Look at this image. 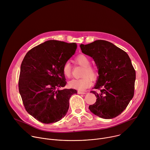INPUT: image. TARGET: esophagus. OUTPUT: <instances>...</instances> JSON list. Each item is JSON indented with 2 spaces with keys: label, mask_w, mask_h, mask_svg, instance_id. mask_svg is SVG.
Wrapping results in <instances>:
<instances>
[{
  "label": "esophagus",
  "mask_w": 150,
  "mask_h": 150,
  "mask_svg": "<svg viewBox=\"0 0 150 150\" xmlns=\"http://www.w3.org/2000/svg\"><path fill=\"white\" fill-rule=\"evenodd\" d=\"M78 93L79 94H86V93H85V92L81 91H78Z\"/></svg>",
  "instance_id": "obj_1"
}]
</instances>
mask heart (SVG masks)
<instances>
[{
	"label": "heart",
	"mask_w": 150,
	"mask_h": 150,
	"mask_svg": "<svg viewBox=\"0 0 150 150\" xmlns=\"http://www.w3.org/2000/svg\"><path fill=\"white\" fill-rule=\"evenodd\" d=\"M75 62L78 65L83 67L81 76L79 79H73L69 81L68 85L70 88L83 91L88 88L91 84V79H96L97 78V72L96 70L91 67V61L88 57L84 54H80L76 57ZM62 72L65 77L69 78L72 74V67L69 62L67 61L63 64L62 67Z\"/></svg>",
	"instance_id": "heart-1"
}]
</instances>
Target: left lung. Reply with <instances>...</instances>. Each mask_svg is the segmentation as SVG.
Returning <instances> with one entry per match:
<instances>
[{
	"label": "left lung",
	"instance_id": "obj_1",
	"mask_svg": "<svg viewBox=\"0 0 150 150\" xmlns=\"http://www.w3.org/2000/svg\"><path fill=\"white\" fill-rule=\"evenodd\" d=\"M82 52L93 57L98 69V78L92 91L97 97L89 109L103 119L121 114L134 95L135 71L128 54L110 42L96 40L81 45Z\"/></svg>",
	"mask_w": 150,
	"mask_h": 150
}]
</instances>
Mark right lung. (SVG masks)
Returning <instances> with one entry per match:
<instances>
[{"mask_svg":"<svg viewBox=\"0 0 150 150\" xmlns=\"http://www.w3.org/2000/svg\"><path fill=\"white\" fill-rule=\"evenodd\" d=\"M75 42L49 40L31 49L21 65L19 91L27 112L43 123L56 122L65 116L69 100L77 93L61 89L66 85L63 64L76 49Z\"/></svg>","mask_w":150,"mask_h":150,"instance_id":"obj_1","label":"right lung"}]
</instances>
